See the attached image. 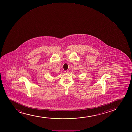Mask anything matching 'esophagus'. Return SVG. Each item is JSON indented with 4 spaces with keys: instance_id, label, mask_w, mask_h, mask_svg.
<instances>
[{
    "instance_id": "34e87169",
    "label": "esophagus",
    "mask_w": 132,
    "mask_h": 132,
    "mask_svg": "<svg viewBox=\"0 0 132 132\" xmlns=\"http://www.w3.org/2000/svg\"><path fill=\"white\" fill-rule=\"evenodd\" d=\"M64 72L66 73H68L69 72V71H68V70L65 71H64Z\"/></svg>"
}]
</instances>
